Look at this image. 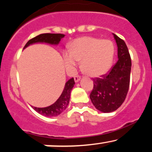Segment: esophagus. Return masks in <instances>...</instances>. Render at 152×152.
Listing matches in <instances>:
<instances>
[{
    "mask_svg": "<svg viewBox=\"0 0 152 152\" xmlns=\"http://www.w3.org/2000/svg\"><path fill=\"white\" fill-rule=\"evenodd\" d=\"M80 79H81V77H80L79 76H74V81H75V82H76V83H77V82L79 81Z\"/></svg>",
    "mask_w": 152,
    "mask_h": 152,
    "instance_id": "esophagus-1",
    "label": "esophagus"
}]
</instances>
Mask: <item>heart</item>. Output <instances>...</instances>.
Segmentation results:
<instances>
[{"mask_svg": "<svg viewBox=\"0 0 152 152\" xmlns=\"http://www.w3.org/2000/svg\"><path fill=\"white\" fill-rule=\"evenodd\" d=\"M114 51V44L109 40L84 36L73 41L71 50L63 53V59L69 73L74 72L81 61V68L87 75L99 77L111 69Z\"/></svg>", "mask_w": 152, "mask_h": 152, "instance_id": "heart-1", "label": "heart"}]
</instances>
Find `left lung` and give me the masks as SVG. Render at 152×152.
I'll return each instance as SVG.
<instances>
[{"label": "left lung", "mask_w": 152, "mask_h": 152, "mask_svg": "<svg viewBox=\"0 0 152 152\" xmlns=\"http://www.w3.org/2000/svg\"><path fill=\"white\" fill-rule=\"evenodd\" d=\"M118 48V61L108 74L94 79L90 99L96 109L104 113L116 111L128 93L132 61L128 48L123 40L113 34Z\"/></svg>", "instance_id": "8db88e82"}]
</instances>
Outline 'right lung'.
<instances>
[{"instance_id":"obj_1","label":"right lung","mask_w":152,"mask_h":152,"mask_svg":"<svg viewBox=\"0 0 152 152\" xmlns=\"http://www.w3.org/2000/svg\"><path fill=\"white\" fill-rule=\"evenodd\" d=\"M65 36L64 34H43L36 36L32 39L29 40L27 43L24 46V48H27L30 45L36 43H46L51 45H58L60 42L61 39ZM75 82L74 78H71L66 83L64 90L61 92V94L57 99L56 102L53 103L52 105L44 108H38L32 106L35 111H37L40 114H42L45 116L51 117V116H56L61 114L63 111L66 109L69 105V100H70L71 91L73 87L74 86Z\"/></svg>"}]
</instances>
